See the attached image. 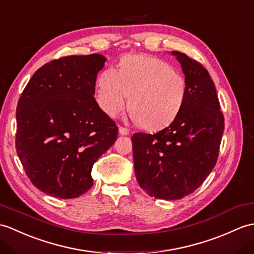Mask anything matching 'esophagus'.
<instances>
[{
	"instance_id": "1",
	"label": "esophagus",
	"mask_w": 254,
	"mask_h": 254,
	"mask_svg": "<svg viewBox=\"0 0 254 254\" xmlns=\"http://www.w3.org/2000/svg\"><path fill=\"white\" fill-rule=\"evenodd\" d=\"M119 133H120L121 135H128V134H129V131H128L127 128H126V127H119Z\"/></svg>"
}]
</instances>
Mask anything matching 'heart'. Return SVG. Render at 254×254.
Wrapping results in <instances>:
<instances>
[{
    "label": "heart",
    "mask_w": 254,
    "mask_h": 254,
    "mask_svg": "<svg viewBox=\"0 0 254 254\" xmlns=\"http://www.w3.org/2000/svg\"><path fill=\"white\" fill-rule=\"evenodd\" d=\"M132 120L146 129L172 123L185 103L187 83L168 63L148 55L127 56L120 70L105 69L97 80V102L116 117L128 100Z\"/></svg>",
    "instance_id": "b5f03b06"
}]
</instances>
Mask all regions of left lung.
Instances as JSON below:
<instances>
[{"mask_svg": "<svg viewBox=\"0 0 254 254\" xmlns=\"http://www.w3.org/2000/svg\"><path fill=\"white\" fill-rule=\"evenodd\" d=\"M187 83L185 103L176 119L156 134L132 136L135 176L151 197L182 199L202 184L219 157L224 117L208 70L173 51Z\"/></svg>", "mask_w": 254, "mask_h": 254, "instance_id": "1", "label": "left lung"}]
</instances>
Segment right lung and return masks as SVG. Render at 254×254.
<instances>
[{"mask_svg":"<svg viewBox=\"0 0 254 254\" xmlns=\"http://www.w3.org/2000/svg\"><path fill=\"white\" fill-rule=\"evenodd\" d=\"M100 54L68 56L41 67L17 105L16 150L42 192L71 199L93 186L92 168L117 139L118 127L94 98Z\"/></svg>","mask_w":254,"mask_h":254,"instance_id":"right-lung-1","label":"right lung"}]
</instances>
